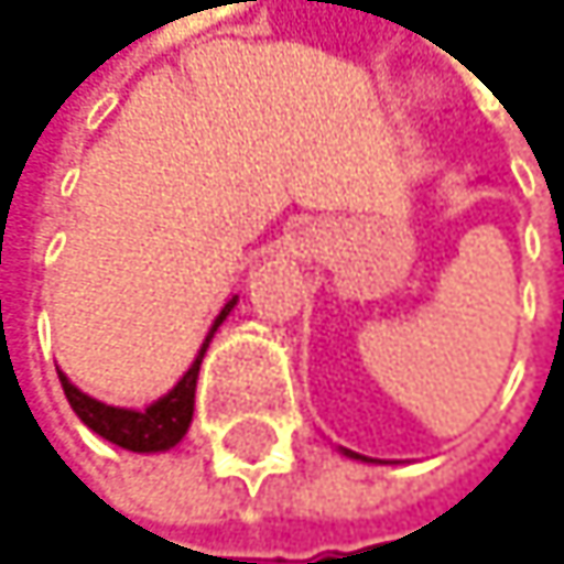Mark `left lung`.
Returning a JSON list of instances; mask_svg holds the SVG:
<instances>
[{
  "label": "left lung",
  "instance_id": "obj_1",
  "mask_svg": "<svg viewBox=\"0 0 564 564\" xmlns=\"http://www.w3.org/2000/svg\"><path fill=\"white\" fill-rule=\"evenodd\" d=\"M341 453H345V457H351V460H365V464H376V460H368V457H361V453H351V449H345V446H341Z\"/></svg>",
  "mask_w": 564,
  "mask_h": 564
}]
</instances>
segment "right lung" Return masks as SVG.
<instances>
[{"mask_svg":"<svg viewBox=\"0 0 564 564\" xmlns=\"http://www.w3.org/2000/svg\"><path fill=\"white\" fill-rule=\"evenodd\" d=\"M240 297H229L223 304V311L216 314L213 328L199 348V355L192 358V365L185 368V376L151 405L144 409H124V405H107L87 392H80L67 376L59 372V386H63V395H67L70 409L80 416V423L87 430H94L97 436H104L107 443H115L121 449H131V453H165L172 449L175 443H182V436L188 433V423H192V409H196V379H199V365L206 358V348L213 341V335L219 332V324L229 317V311L236 307Z\"/></svg>","mask_w":564,"mask_h":564,"instance_id":"obj_1","label":"right lung"}]
</instances>
